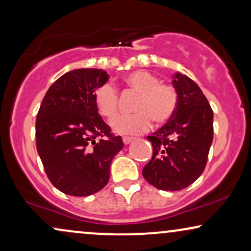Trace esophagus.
Returning a JSON list of instances; mask_svg holds the SVG:
<instances>
[{
    "label": "esophagus",
    "mask_w": 251,
    "mask_h": 251,
    "mask_svg": "<svg viewBox=\"0 0 251 251\" xmlns=\"http://www.w3.org/2000/svg\"><path fill=\"white\" fill-rule=\"evenodd\" d=\"M133 140H134V138H132V136H124L123 138V142L125 145H128L129 142H132Z\"/></svg>",
    "instance_id": "esophagus-1"
}]
</instances>
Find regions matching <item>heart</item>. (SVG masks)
Wrapping results in <instances>:
<instances>
[{"label":"heart","instance_id":"1","mask_svg":"<svg viewBox=\"0 0 251 251\" xmlns=\"http://www.w3.org/2000/svg\"><path fill=\"white\" fill-rule=\"evenodd\" d=\"M126 90L136 94L132 109L134 113L118 117L112 128L122 134H140L151 127V120L162 125L173 118L178 104V93L173 84L161 82L160 77L147 71H135L124 76ZM95 106L107 122L119 112V95L109 83L100 85L94 93Z\"/></svg>","mask_w":251,"mask_h":251}]
</instances>
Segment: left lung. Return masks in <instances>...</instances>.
<instances>
[{
    "instance_id": "1",
    "label": "left lung",
    "mask_w": 251,
    "mask_h": 251,
    "mask_svg": "<svg viewBox=\"0 0 251 251\" xmlns=\"http://www.w3.org/2000/svg\"><path fill=\"white\" fill-rule=\"evenodd\" d=\"M178 93L175 115L148 135L153 156L142 169L149 184L164 191L185 189L201 175L213 140V111L201 88L189 76H174Z\"/></svg>"
}]
</instances>
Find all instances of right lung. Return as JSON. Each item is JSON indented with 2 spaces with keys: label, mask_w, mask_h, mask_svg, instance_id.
Masks as SVG:
<instances>
[{
  "label": "right lung",
  "mask_w": 251,
  "mask_h": 251,
  "mask_svg": "<svg viewBox=\"0 0 251 251\" xmlns=\"http://www.w3.org/2000/svg\"><path fill=\"white\" fill-rule=\"evenodd\" d=\"M103 69H75L50 85L36 119V146L50 183L69 196L94 195L106 185L112 158L124 147L103 122L94 93Z\"/></svg>",
  "instance_id": "right-lung-1"
}]
</instances>
